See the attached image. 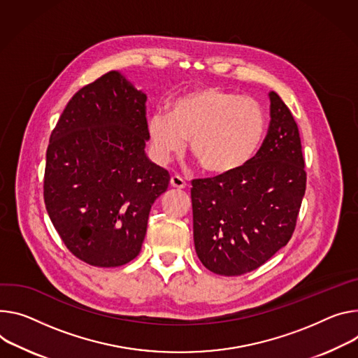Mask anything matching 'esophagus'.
<instances>
[{
  "label": "esophagus",
  "mask_w": 358,
  "mask_h": 358,
  "mask_svg": "<svg viewBox=\"0 0 358 358\" xmlns=\"http://www.w3.org/2000/svg\"><path fill=\"white\" fill-rule=\"evenodd\" d=\"M170 184H171L173 188H177V189L185 188V181L180 176H173L171 180H170Z\"/></svg>",
  "instance_id": "34e87169"
}]
</instances>
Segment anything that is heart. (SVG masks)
<instances>
[{
	"label": "heart",
	"instance_id": "b5f03b06",
	"mask_svg": "<svg viewBox=\"0 0 358 358\" xmlns=\"http://www.w3.org/2000/svg\"><path fill=\"white\" fill-rule=\"evenodd\" d=\"M147 133L155 158L167 164L189 141L204 173L224 177L243 170L262 148L267 115L255 100L218 87L188 91L170 104L169 115L148 118Z\"/></svg>",
	"mask_w": 358,
	"mask_h": 358
}]
</instances>
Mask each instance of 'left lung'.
<instances>
[{
    "mask_svg": "<svg viewBox=\"0 0 358 358\" xmlns=\"http://www.w3.org/2000/svg\"><path fill=\"white\" fill-rule=\"evenodd\" d=\"M267 137L243 170L192 181L194 244L220 275L250 273L282 248L296 229L306 192L299 127L274 91Z\"/></svg>",
    "mask_w": 358,
    "mask_h": 358,
    "instance_id": "1",
    "label": "left lung"
}]
</instances>
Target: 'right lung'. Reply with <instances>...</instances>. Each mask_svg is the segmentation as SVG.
<instances>
[{"instance_id": "right-lung-1", "label": "right lung", "mask_w": 358, "mask_h": 358, "mask_svg": "<svg viewBox=\"0 0 358 358\" xmlns=\"http://www.w3.org/2000/svg\"><path fill=\"white\" fill-rule=\"evenodd\" d=\"M147 95L120 71L83 87L62 111L47 148L44 201L64 244L81 262L118 267L134 259L167 170L145 154Z\"/></svg>"}]
</instances>
